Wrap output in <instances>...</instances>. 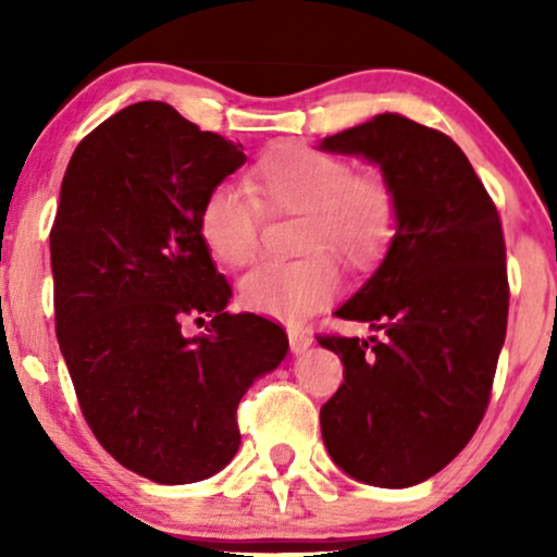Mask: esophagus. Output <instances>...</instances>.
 Listing matches in <instances>:
<instances>
[{
    "mask_svg": "<svg viewBox=\"0 0 557 557\" xmlns=\"http://www.w3.org/2000/svg\"><path fill=\"white\" fill-rule=\"evenodd\" d=\"M288 345H292L294 355H301L311 347V337L304 330H288Z\"/></svg>",
    "mask_w": 557,
    "mask_h": 557,
    "instance_id": "1",
    "label": "esophagus"
}]
</instances>
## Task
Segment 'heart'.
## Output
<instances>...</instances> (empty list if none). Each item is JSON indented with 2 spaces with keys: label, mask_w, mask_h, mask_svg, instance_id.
<instances>
[{
  "label": "heart",
  "mask_w": 557,
  "mask_h": 557,
  "mask_svg": "<svg viewBox=\"0 0 557 557\" xmlns=\"http://www.w3.org/2000/svg\"><path fill=\"white\" fill-rule=\"evenodd\" d=\"M250 196L218 185L200 208V235L220 263L240 269L261 246L263 210L301 215L296 261H269L240 281L250 311L301 322L337 294L339 271L370 269L385 256L398 231V195L380 172H355L347 159L286 141L250 170Z\"/></svg>",
  "instance_id": "obj_1"
}]
</instances>
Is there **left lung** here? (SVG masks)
<instances>
[{
	"label": "left lung",
	"mask_w": 557,
	"mask_h": 557,
	"mask_svg": "<svg viewBox=\"0 0 557 557\" xmlns=\"http://www.w3.org/2000/svg\"><path fill=\"white\" fill-rule=\"evenodd\" d=\"M319 149L377 164L398 195L391 248L334 311L377 337H319L345 364L319 421L345 474L403 490L438 474L490 406L509 309L499 212L467 154L400 113L326 136Z\"/></svg>",
	"instance_id": "obj_1"
}]
</instances>
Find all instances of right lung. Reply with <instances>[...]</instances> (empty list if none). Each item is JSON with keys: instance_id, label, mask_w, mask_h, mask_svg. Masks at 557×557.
Here are the masks:
<instances>
[{"instance_id": "add662e5", "label": "right lung", "mask_w": 557, "mask_h": 557, "mask_svg": "<svg viewBox=\"0 0 557 557\" xmlns=\"http://www.w3.org/2000/svg\"><path fill=\"white\" fill-rule=\"evenodd\" d=\"M246 162L170 103H132L67 164L50 263L55 332L81 410L121 467L157 484L202 482L240 446L235 410L288 352L278 324L231 314V284L200 235L212 187ZM211 317L187 338V318Z\"/></svg>"}]
</instances>
